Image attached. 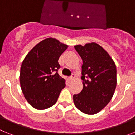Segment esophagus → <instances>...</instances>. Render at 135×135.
Listing matches in <instances>:
<instances>
[{"instance_id": "34e87169", "label": "esophagus", "mask_w": 135, "mask_h": 135, "mask_svg": "<svg viewBox=\"0 0 135 135\" xmlns=\"http://www.w3.org/2000/svg\"><path fill=\"white\" fill-rule=\"evenodd\" d=\"M75 77V74L73 73V74L69 77V79H70V80H73V79H74Z\"/></svg>"}]
</instances>
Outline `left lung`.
<instances>
[{"instance_id": "obj_1", "label": "left lung", "mask_w": 135, "mask_h": 135, "mask_svg": "<svg viewBox=\"0 0 135 135\" xmlns=\"http://www.w3.org/2000/svg\"><path fill=\"white\" fill-rule=\"evenodd\" d=\"M75 49L83 60L81 79L84 88L73 95L75 105L81 112L93 115L106 106L116 88V66L112 58L101 46L95 43Z\"/></svg>"}]
</instances>
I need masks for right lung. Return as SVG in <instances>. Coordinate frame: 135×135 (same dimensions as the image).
I'll use <instances>...</instances> for the list:
<instances>
[{
  "label": "right lung",
  "mask_w": 135,
  "mask_h": 135,
  "mask_svg": "<svg viewBox=\"0 0 135 135\" xmlns=\"http://www.w3.org/2000/svg\"><path fill=\"white\" fill-rule=\"evenodd\" d=\"M67 47L58 40L48 38L35 45L24 58L20 85L24 97L34 108L45 109L53 106L66 86L65 79L58 71V59Z\"/></svg>",
  "instance_id": "right-lung-1"
}]
</instances>
